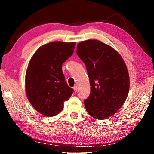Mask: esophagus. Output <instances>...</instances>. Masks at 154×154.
Here are the masks:
<instances>
[{
    "instance_id": "1",
    "label": "esophagus",
    "mask_w": 154,
    "mask_h": 154,
    "mask_svg": "<svg viewBox=\"0 0 154 154\" xmlns=\"http://www.w3.org/2000/svg\"><path fill=\"white\" fill-rule=\"evenodd\" d=\"M73 89H74V91H75V92H77L78 88H77V85H75V86H74V87H73Z\"/></svg>"
}]
</instances>
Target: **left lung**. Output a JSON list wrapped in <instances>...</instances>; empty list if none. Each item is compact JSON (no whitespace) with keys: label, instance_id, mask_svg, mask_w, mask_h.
Returning <instances> with one entry per match:
<instances>
[{"label":"left lung","instance_id":"1","mask_svg":"<svg viewBox=\"0 0 154 154\" xmlns=\"http://www.w3.org/2000/svg\"><path fill=\"white\" fill-rule=\"evenodd\" d=\"M77 54L86 66L90 79L91 93L84 100L86 111L94 118H110L122 107L128 94L126 64L113 48L98 40L80 42Z\"/></svg>","mask_w":154,"mask_h":154}]
</instances>
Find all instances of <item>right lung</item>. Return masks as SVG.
<instances>
[{
  "label": "right lung",
  "instance_id": "1",
  "mask_svg": "<svg viewBox=\"0 0 154 154\" xmlns=\"http://www.w3.org/2000/svg\"><path fill=\"white\" fill-rule=\"evenodd\" d=\"M75 43L55 41L38 48L26 73V92L30 103L43 116L52 117L64 107L73 89L65 81L62 65L73 54Z\"/></svg>",
  "mask_w": 154,
  "mask_h": 154
}]
</instances>
